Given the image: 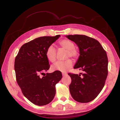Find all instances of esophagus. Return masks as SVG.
Returning <instances> with one entry per match:
<instances>
[{"mask_svg":"<svg viewBox=\"0 0 120 120\" xmlns=\"http://www.w3.org/2000/svg\"><path fill=\"white\" fill-rule=\"evenodd\" d=\"M62 75H63V76H65L67 75V74L65 73V72H62Z\"/></svg>","mask_w":120,"mask_h":120,"instance_id":"esophagus-1","label":"esophagus"}]
</instances>
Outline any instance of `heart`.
Wrapping results in <instances>:
<instances>
[{
	"label": "heart",
	"mask_w": 120,
	"mask_h": 120,
	"mask_svg": "<svg viewBox=\"0 0 120 120\" xmlns=\"http://www.w3.org/2000/svg\"><path fill=\"white\" fill-rule=\"evenodd\" d=\"M59 45L67 50L66 53L67 57H72L77 59L79 56V52L77 49L75 48L74 43L68 39L61 40L59 42ZM56 49L53 45H49L46 50V56L48 60L53 62L56 60ZM73 66V61L68 59L64 61H57L52 66V71H59L62 72L67 71Z\"/></svg>",
	"instance_id": "b5f03b06"
}]
</instances>
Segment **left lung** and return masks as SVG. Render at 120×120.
Instances as JSON below:
<instances>
[{
	"mask_svg": "<svg viewBox=\"0 0 120 120\" xmlns=\"http://www.w3.org/2000/svg\"><path fill=\"white\" fill-rule=\"evenodd\" d=\"M67 37L79 46L80 56L74 68L83 72L79 75L68 74L71 79L70 93L78 102L89 103L95 99L105 86L108 74L106 52L95 38L79 34Z\"/></svg>",
	"mask_w": 120,
	"mask_h": 120,
	"instance_id": "obj_1",
	"label": "left lung"
}]
</instances>
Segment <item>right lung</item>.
<instances>
[{"label":"right lung","instance_id":"1","mask_svg":"<svg viewBox=\"0 0 120 120\" xmlns=\"http://www.w3.org/2000/svg\"><path fill=\"white\" fill-rule=\"evenodd\" d=\"M60 37H39L25 43L15 57L16 82L23 95L38 106L51 102L56 95V85L62 78L59 71L44 74L50 68L46 50ZM41 74L44 75L43 77Z\"/></svg>","mask_w":120,"mask_h":120}]
</instances>
